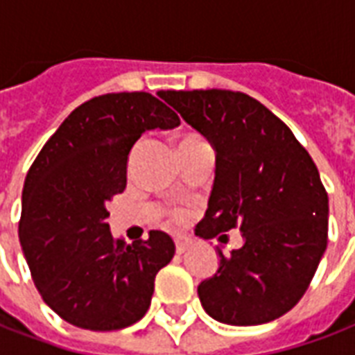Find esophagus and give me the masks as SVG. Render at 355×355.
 Returning <instances> with one entry per match:
<instances>
[{
  "mask_svg": "<svg viewBox=\"0 0 355 355\" xmlns=\"http://www.w3.org/2000/svg\"><path fill=\"white\" fill-rule=\"evenodd\" d=\"M192 246V239L187 237V235H178L175 237V250H178V254H183L187 250Z\"/></svg>",
  "mask_w": 355,
  "mask_h": 355,
  "instance_id": "obj_1",
  "label": "esophagus"
}]
</instances>
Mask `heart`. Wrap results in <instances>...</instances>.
<instances>
[{"label": "heart", "instance_id": "b5f03b06", "mask_svg": "<svg viewBox=\"0 0 355 355\" xmlns=\"http://www.w3.org/2000/svg\"><path fill=\"white\" fill-rule=\"evenodd\" d=\"M187 139V137H185ZM172 218H174L175 222H183L187 218V211L185 209H175L174 213H172Z\"/></svg>", "mask_w": 355, "mask_h": 355}]
</instances>
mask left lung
<instances>
[{"mask_svg": "<svg viewBox=\"0 0 355 355\" xmlns=\"http://www.w3.org/2000/svg\"><path fill=\"white\" fill-rule=\"evenodd\" d=\"M161 98L216 152L196 235L239 227L244 237L230 255L218 250V270L198 285L203 309L232 326L276 320L300 302L328 246V192L317 164L287 123L244 92L166 90Z\"/></svg>", "mask_w": 355, "mask_h": 355, "instance_id": "8db88e82", "label": "left lung"}]
</instances>
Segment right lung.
<instances>
[{
    "label": "right lung",
    "instance_id": "obj_1",
    "mask_svg": "<svg viewBox=\"0 0 355 355\" xmlns=\"http://www.w3.org/2000/svg\"><path fill=\"white\" fill-rule=\"evenodd\" d=\"M175 125L180 116L148 92L96 96L70 112L33 161L18 235L42 300L66 322L112 331L146 315L175 244L159 230L133 244L114 239L105 205L125 189L140 135Z\"/></svg>",
    "mask_w": 355,
    "mask_h": 355
}]
</instances>
